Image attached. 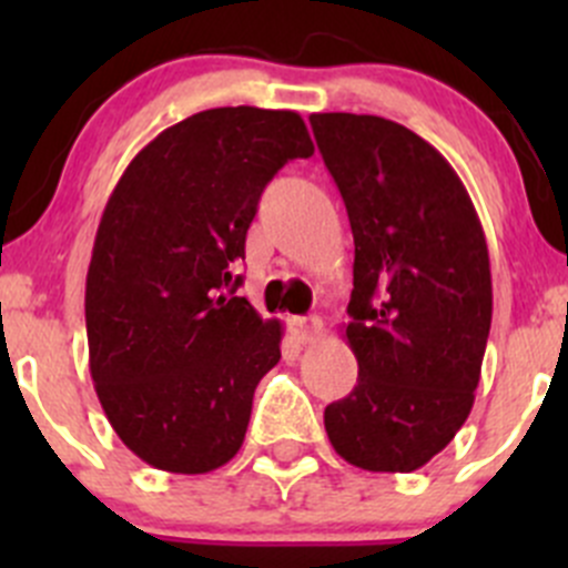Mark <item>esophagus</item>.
I'll return each mask as SVG.
<instances>
[{"mask_svg":"<svg viewBox=\"0 0 568 568\" xmlns=\"http://www.w3.org/2000/svg\"><path fill=\"white\" fill-rule=\"evenodd\" d=\"M291 332H294L296 341L300 343H313L321 332H324V321H321L318 316L291 318Z\"/></svg>","mask_w":568,"mask_h":568,"instance_id":"34e87169","label":"esophagus"}]
</instances>
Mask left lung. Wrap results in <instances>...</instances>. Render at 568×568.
<instances>
[{"label":"left lung","mask_w":568,"mask_h":568,"mask_svg":"<svg viewBox=\"0 0 568 568\" xmlns=\"http://www.w3.org/2000/svg\"><path fill=\"white\" fill-rule=\"evenodd\" d=\"M346 203L354 390L324 409L341 459L371 473L428 464L467 420L491 326L484 227L462 178L423 136L376 114L316 112Z\"/></svg>","instance_id":"1"}]
</instances>
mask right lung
<instances>
[{
  "label": "right lung",
  "mask_w": 568,
  "mask_h": 568,
  "mask_svg": "<svg viewBox=\"0 0 568 568\" xmlns=\"http://www.w3.org/2000/svg\"><path fill=\"white\" fill-rule=\"evenodd\" d=\"M307 156L291 109H205L148 142L109 194L84 285L90 376L151 467L203 475L242 448L283 324L233 296V272L263 186Z\"/></svg>",
  "instance_id": "add662e5"
}]
</instances>
